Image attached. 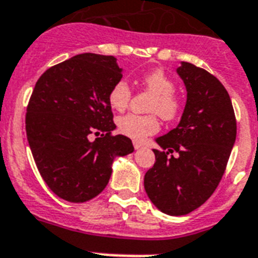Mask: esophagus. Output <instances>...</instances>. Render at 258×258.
Segmentation results:
<instances>
[{
  "label": "esophagus",
  "mask_w": 258,
  "mask_h": 258,
  "mask_svg": "<svg viewBox=\"0 0 258 258\" xmlns=\"http://www.w3.org/2000/svg\"><path fill=\"white\" fill-rule=\"evenodd\" d=\"M133 146L136 150H140V149H142V144H141V142H138V141H134Z\"/></svg>",
  "instance_id": "esophagus-1"
}]
</instances>
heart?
<instances>
[{"label":"heart","instance_id":"obj_1","mask_svg":"<svg viewBox=\"0 0 258 258\" xmlns=\"http://www.w3.org/2000/svg\"><path fill=\"white\" fill-rule=\"evenodd\" d=\"M141 85L154 95L150 111L156 112L164 120H172L180 111L179 99L175 96V83L162 69L146 73ZM132 99V89L125 79H118L108 92V103L114 111H124ZM117 129L121 134L136 141H142L159 131V121L155 114L127 113L117 118Z\"/></svg>","mask_w":258,"mask_h":258}]
</instances>
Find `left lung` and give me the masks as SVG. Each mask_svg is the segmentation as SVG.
<instances>
[{"label": "left lung", "mask_w": 258, "mask_h": 258, "mask_svg": "<svg viewBox=\"0 0 258 258\" xmlns=\"http://www.w3.org/2000/svg\"><path fill=\"white\" fill-rule=\"evenodd\" d=\"M177 74L186 89L179 125L156 144L155 163L145 175V190L168 215H185L208 201L221 181L236 140V118L230 95L213 74L181 62ZM177 152L176 158L168 157Z\"/></svg>", "instance_id": "1"}]
</instances>
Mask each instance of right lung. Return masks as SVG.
<instances>
[{
  "mask_svg": "<svg viewBox=\"0 0 258 258\" xmlns=\"http://www.w3.org/2000/svg\"><path fill=\"white\" fill-rule=\"evenodd\" d=\"M122 78L113 56L82 53L37 79L26 113V133L41 177L54 195L86 202L107 186L116 156L134 151L116 129L108 92ZM92 134L99 135L91 140Z\"/></svg>",
  "mask_w": 258,
  "mask_h": 258,
  "instance_id": "right-lung-1",
  "label": "right lung"
}]
</instances>
